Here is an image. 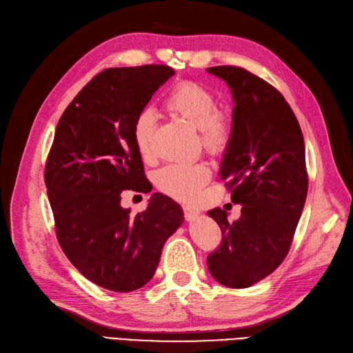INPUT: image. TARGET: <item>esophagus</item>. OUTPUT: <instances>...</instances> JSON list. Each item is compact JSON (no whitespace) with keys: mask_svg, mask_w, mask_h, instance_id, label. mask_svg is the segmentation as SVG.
<instances>
[{"mask_svg":"<svg viewBox=\"0 0 353 353\" xmlns=\"http://www.w3.org/2000/svg\"><path fill=\"white\" fill-rule=\"evenodd\" d=\"M184 215H185L187 221H194L200 215V210L191 208V206H184Z\"/></svg>","mask_w":353,"mask_h":353,"instance_id":"esophagus-1","label":"esophagus"}]
</instances>
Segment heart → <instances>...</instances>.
<instances>
[{"label": "heart", "instance_id": "obj_1", "mask_svg": "<svg viewBox=\"0 0 353 353\" xmlns=\"http://www.w3.org/2000/svg\"><path fill=\"white\" fill-rule=\"evenodd\" d=\"M165 109L197 130L200 141L209 153L218 154L225 150L231 134L228 116L216 109L215 95L203 85L196 82L178 83L166 97ZM154 125L156 117L150 110H143L134 122V141L143 159L152 156ZM209 176V168L201 162L170 163L157 170L154 184L170 197L191 201Z\"/></svg>", "mask_w": 353, "mask_h": 353}]
</instances>
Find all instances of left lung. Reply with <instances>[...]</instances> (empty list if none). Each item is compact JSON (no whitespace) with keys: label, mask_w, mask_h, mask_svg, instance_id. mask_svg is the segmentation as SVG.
<instances>
[{"label":"left lung","mask_w":353,"mask_h":353,"mask_svg":"<svg viewBox=\"0 0 353 353\" xmlns=\"http://www.w3.org/2000/svg\"><path fill=\"white\" fill-rule=\"evenodd\" d=\"M206 70L232 94L219 176L228 181L232 203L241 205L234 222L219 208L208 212L222 231L208 268L218 283L245 288L272 274L290 249L307 194L305 141L292 108L272 85L241 68Z\"/></svg>","instance_id":"obj_1"}]
</instances>
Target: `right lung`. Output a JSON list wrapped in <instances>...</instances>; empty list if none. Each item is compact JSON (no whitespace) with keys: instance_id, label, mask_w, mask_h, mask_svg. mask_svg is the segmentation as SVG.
<instances>
[{"instance_id":"right-lung-1","label":"right lung","mask_w":353,"mask_h":353,"mask_svg":"<svg viewBox=\"0 0 353 353\" xmlns=\"http://www.w3.org/2000/svg\"><path fill=\"white\" fill-rule=\"evenodd\" d=\"M175 70L163 65L105 69L61 114L46 165L57 240L85 279L128 293L153 279L163 244L184 222L154 193L143 213L121 206L123 190H147L134 122Z\"/></svg>"}]
</instances>
